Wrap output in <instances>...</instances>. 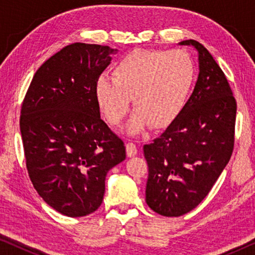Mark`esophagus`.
Returning <instances> with one entry per match:
<instances>
[{
    "label": "esophagus",
    "instance_id": "34e87169",
    "mask_svg": "<svg viewBox=\"0 0 255 255\" xmlns=\"http://www.w3.org/2000/svg\"><path fill=\"white\" fill-rule=\"evenodd\" d=\"M138 152L137 145L133 144V142H128L127 144V153L128 156H134Z\"/></svg>",
    "mask_w": 255,
    "mask_h": 255
}]
</instances>
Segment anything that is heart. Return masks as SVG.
Here are the masks:
<instances>
[{"instance_id": "obj_1", "label": "heart", "mask_w": 255, "mask_h": 255, "mask_svg": "<svg viewBox=\"0 0 255 255\" xmlns=\"http://www.w3.org/2000/svg\"><path fill=\"white\" fill-rule=\"evenodd\" d=\"M96 82V99L111 125H118L130 109L135 113L128 124L130 133L148 124L163 128L183 109L195 79L193 59L187 52L134 50L124 55L111 72Z\"/></svg>"}]
</instances>
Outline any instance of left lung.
<instances>
[{
    "mask_svg": "<svg viewBox=\"0 0 255 255\" xmlns=\"http://www.w3.org/2000/svg\"><path fill=\"white\" fill-rule=\"evenodd\" d=\"M180 44L198 52L197 82L175 120L144 145L146 203L166 217L187 214L207 197L235 147L237 102L224 72L198 41Z\"/></svg>",
    "mask_w": 255,
    "mask_h": 255,
    "instance_id": "obj_1",
    "label": "left lung"
}]
</instances>
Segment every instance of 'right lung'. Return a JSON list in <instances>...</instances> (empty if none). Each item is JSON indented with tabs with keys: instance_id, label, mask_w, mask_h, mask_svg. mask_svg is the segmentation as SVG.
Wrapping results in <instances>:
<instances>
[{
	"instance_id": "right-lung-1",
	"label": "right lung",
	"mask_w": 255,
	"mask_h": 255,
	"mask_svg": "<svg viewBox=\"0 0 255 255\" xmlns=\"http://www.w3.org/2000/svg\"><path fill=\"white\" fill-rule=\"evenodd\" d=\"M117 50L67 45L38 68L20 109L26 169L46 203L68 217L102 204L106 175L127 156L122 139L101 120L96 82Z\"/></svg>"
}]
</instances>
